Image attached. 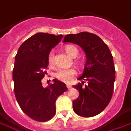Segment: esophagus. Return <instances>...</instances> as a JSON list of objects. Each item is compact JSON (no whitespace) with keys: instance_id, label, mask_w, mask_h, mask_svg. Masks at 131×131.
Masks as SVG:
<instances>
[{"instance_id":"esophagus-1","label":"esophagus","mask_w":131,"mask_h":131,"mask_svg":"<svg viewBox=\"0 0 131 131\" xmlns=\"http://www.w3.org/2000/svg\"><path fill=\"white\" fill-rule=\"evenodd\" d=\"M67 87L68 89H71V88H72V86H71V85H69V84H67Z\"/></svg>"}]
</instances>
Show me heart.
I'll list each match as a JSON object with an SVG mask.
<instances>
[{
  "label": "heart",
  "instance_id": "obj_1",
  "mask_svg": "<svg viewBox=\"0 0 131 131\" xmlns=\"http://www.w3.org/2000/svg\"><path fill=\"white\" fill-rule=\"evenodd\" d=\"M66 53L70 56L71 57H76L78 54V49L77 47L73 46V45H67L64 48ZM49 64L53 63L54 61V54L53 52H50L49 54ZM76 72L72 69H59L55 74V77L59 80L66 82V83H69L72 80L73 77L75 75Z\"/></svg>",
  "mask_w": 131,
  "mask_h": 131
}]
</instances>
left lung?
I'll list each match as a JSON object with an SVG mask.
<instances>
[{
    "mask_svg": "<svg viewBox=\"0 0 131 131\" xmlns=\"http://www.w3.org/2000/svg\"><path fill=\"white\" fill-rule=\"evenodd\" d=\"M64 42L76 43L86 54L84 72L73 88L80 96L74 100L73 110L78 115L90 118L100 113L110 102L115 80L113 57L107 44L98 36L88 32L66 35Z\"/></svg>",
    "mask_w": 131,
    "mask_h": 131,
    "instance_id": "1",
    "label": "left lung"
}]
</instances>
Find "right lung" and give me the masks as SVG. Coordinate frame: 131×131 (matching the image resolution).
Returning a JSON list of instances; mask_svg holds the SVG:
<instances>
[{
    "label": "right lung",
    "mask_w": 131,
    "mask_h": 131,
    "mask_svg": "<svg viewBox=\"0 0 131 131\" xmlns=\"http://www.w3.org/2000/svg\"><path fill=\"white\" fill-rule=\"evenodd\" d=\"M62 37L46 33L36 34L21 44L15 57V96L22 111L36 121L46 122L53 118L56 100L67 90L64 82L56 79L46 88L41 83L47 74L49 52Z\"/></svg>",
    "instance_id": "right-lung-1"
}]
</instances>
